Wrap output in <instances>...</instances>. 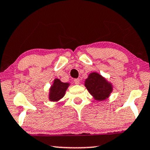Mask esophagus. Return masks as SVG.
Returning a JSON list of instances; mask_svg holds the SVG:
<instances>
[{"label":"esophagus","mask_w":150,"mask_h":150,"mask_svg":"<svg viewBox=\"0 0 150 150\" xmlns=\"http://www.w3.org/2000/svg\"><path fill=\"white\" fill-rule=\"evenodd\" d=\"M74 81L76 84H80V79H74Z\"/></svg>","instance_id":"1"}]
</instances>
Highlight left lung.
Returning <instances> with one entry per match:
<instances>
[{"mask_svg": "<svg viewBox=\"0 0 150 150\" xmlns=\"http://www.w3.org/2000/svg\"><path fill=\"white\" fill-rule=\"evenodd\" d=\"M84 86L96 101L106 100L113 91L111 82L97 72H91L84 81Z\"/></svg>", "mask_w": 150, "mask_h": 150, "instance_id": "obj_1", "label": "left lung"}]
</instances>
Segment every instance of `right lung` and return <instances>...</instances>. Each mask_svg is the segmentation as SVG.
Segmentation results:
<instances>
[{
	"instance_id": "1",
	"label": "right lung",
	"mask_w": 150,
	"mask_h": 150,
	"mask_svg": "<svg viewBox=\"0 0 150 150\" xmlns=\"http://www.w3.org/2000/svg\"><path fill=\"white\" fill-rule=\"evenodd\" d=\"M70 85V83L69 82H63L59 79H55L49 88V100L53 102L59 101L64 97L66 91Z\"/></svg>"
}]
</instances>
